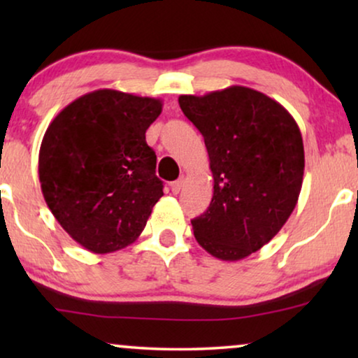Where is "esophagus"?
I'll use <instances>...</instances> for the list:
<instances>
[{
	"label": "esophagus",
	"mask_w": 358,
	"mask_h": 358,
	"mask_svg": "<svg viewBox=\"0 0 358 358\" xmlns=\"http://www.w3.org/2000/svg\"><path fill=\"white\" fill-rule=\"evenodd\" d=\"M185 184V178L182 176V178H179L178 180H174V182H171V190H173V194H179L180 189L184 187Z\"/></svg>",
	"instance_id": "obj_1"
}]
</instances>
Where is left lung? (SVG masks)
Listing matches in <instances>:
<instances>
[{
	"label": "left lung",
	"mask_w": 358,
	"mask_h": 358,
	"mask_svg": "<svg viewBox=\"0 0 358 358\" xmlns=\"http://www.w3.org/2000/svg\"><path fill=\"white\" fill-rule=\"evenodd\" d=\"M207 146L213 197L192 220L194 236L222 261L256 252L280 231L298 202L305 150L296 122L256 90L229 86L179 96Z\"/></svg>",
	"instance_id": "8db88e82"
}]
</instances>
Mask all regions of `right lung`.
<instances>
[{
    "label": "right lung",
    "mask_w": 358,
    "mask_h": 358,
    "mask_svg": "<svg viewBox=\"0 0 358 358\" xmlns=\"http://www.w3.org/2000/svg\"><path fill=\"white\" fill-rule=\"evenodd\" d=\"M163 110L155 97L97 90L68 104L43 135L38 179L43 199L78 244L119 251L143 231L163 197L146 130Z\"/></svg>",
    "instance_id": "1"
}]
</instances>
